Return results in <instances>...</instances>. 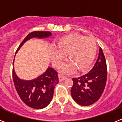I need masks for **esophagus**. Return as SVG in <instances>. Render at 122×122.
Segmentation results:
<instances>
[{
    "label": "esophagus",
    "mask_w": 122,
    "mask_h": 122,
    "mask_svg": "<svg viewBox=\"0 0 122 122\" xmlns=\"http://www.w3.org/2000/svg\"><path fill=\"white\" fill-rule=\"evenodd\" d=\"M58 77H59V80H60V81H63V80H64L66 79V76H63V75H61V74H60L59 76H58Z\"/></svg>",
    "instance_id": "esophagus-1"
}]
</instances>
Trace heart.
<instances>
[{"instance_id":"obj_1","label":"heart","mask_w":122,"mask_h":122,"mask_svg":"<svg viewBox=\"0 0 122 122\" xmlns=\"http://www.w3.org/2000/svg\"><path fill=\"white\" fill-rule=\"evenodd\" d=\"M97 48L94 38L79 34L66 35L58 40L56 48L51 51V61L55 67H58L67 54L69 61L62 67V72H71L75 68L78 71H85L95 60Z\"/></svg>"}]
</instances>
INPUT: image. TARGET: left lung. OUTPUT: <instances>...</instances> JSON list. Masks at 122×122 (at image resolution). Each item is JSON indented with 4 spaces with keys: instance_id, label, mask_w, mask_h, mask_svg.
Instances as JSON below:
<instances>
[{
    "instance_id": "8db88e82",
    "label": "left lung",
    "mask_w": 122,
    "mask_h": 122,
    "mask_svg": "<svg viewBox=\"0 0 122 122\" xmlns=\"http://www.w3.org/2000/svg\"><path fill=\"white\" fill-rule=\"evenodd\" d=\"M107 76L106 61L100 47L98 59L90 71L84 76L72 79L71 95L73 99L83 106L96 102L105 88Z\"/></svg>"
}]
</instances>
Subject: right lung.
I'll return each mask as SVG.
<instances>
[{"label": "right lung", "instance_id": "right-lung-1", "mask_svg": "<svg viewBox=\"0 0 122 122\" xmlns=\"http://www.w3.org/2000/svg\"><path fill=\"white\" fill-rule=\"evenodd\" d=\"M51 35V33L48 31L32 32L22 41L16 51L31 38L43 39L48 37ZM13 80L17 93L21 100L27 106L36 109H43L49 104L52 100L55 86L59 82L58 72L50 67L42 75L31 80L19 79L13 67Z\"/></svg>", "mask_w": 122, "mask_h": 122}]
</instances>
